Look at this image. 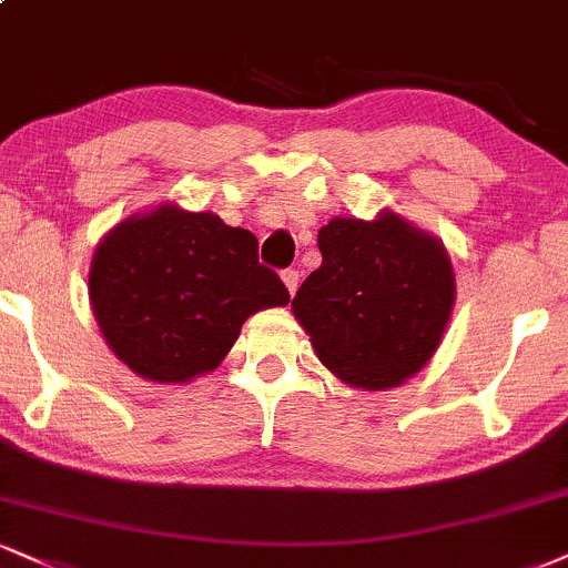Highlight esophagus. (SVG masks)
I'll return each mask as SVG.
<instances>
[{"instance_id": "34e87169", "label": "esophagus", "mask_w": 568, "mask_h": 568, "mask_svg": "<svg viewBox=\"0 0 568 568\" xmlns=\"http://www.w3.org/2000/svg\"><path fill=\"white\" fill-rule=\"evenodd\" d=\"M280 277H283L285 288H288V293H291V296H293V293L298 291V283H302V275H298L296 270H285L283 275H280Z\"/></svg>"}]
</instances>
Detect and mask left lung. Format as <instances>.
<instances>
[{
    "label": "left lung",
    "mask_w": 568,
    "mask_h": 568,
    "mask_svg": "<svg viewBox=\"0 0 568 568\" xmlns=\"http://www.w3.org/2000/svg\"><path fill=\"white\" fill-rule=\"evenodd\" d=\"M317 245L323 264L291 304L314 354L352 388L402 386L428 365L453 317L447 248L388 209L373 219L333 216Z\"/></svg>",
    "instance_id": "left-lung-1"
}]
</instances>
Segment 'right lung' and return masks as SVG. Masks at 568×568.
<instances>
[{"mask_svg": "<svg viewBox=\"0 0 568 568\" xmlns=\"http://www.w3.org/2000/svg\"><path fill=\"white\" fill-rule=\"evenodd\" d=\"M288 302L248 230L176 203L126 216L89 264V306L108 349L153 384L216 371L251 314Z\"/></svg>", "mask_w": 568, "mask_h": 568, "instance_id": "1", "label": "right lung"}]
</instances>
